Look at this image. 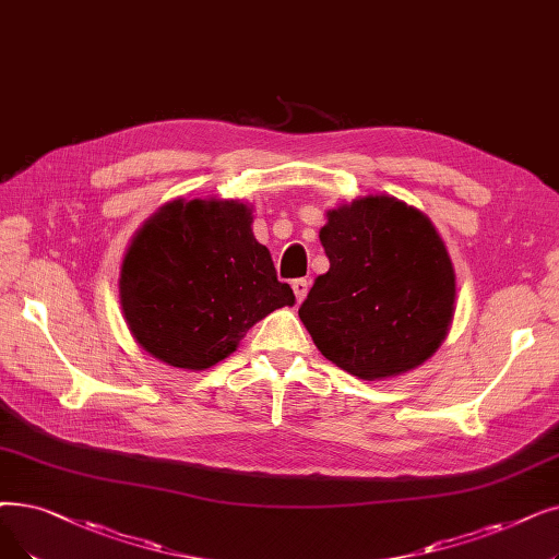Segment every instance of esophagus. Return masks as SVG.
I'll return each instance as SVG.
<instances>
[{
	"label": "esophagus",
	"instance_id": "34e87169",
	"mask_svg": "<svg viewBox=\"0 0 559 559\" xmlns=\"http://www.w3.org/2000/svg\"><path fill=\"white\" fill-rule=\"evenodd\" d=\"M308 287H310V283H308L306 278H297V281H293V289H295V297H297V301H299V304L306 299V295H308Z\"/></svg>",
	"mask_w": 559,
	"mask_h": 559
}]
</instances>
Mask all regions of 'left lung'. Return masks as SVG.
Segmentation results:
<instances>
[{"mask_svg": "<svg viewBox=\"0 0 559 559\" xmlns=\"http://www.w3.org/2000/svg\"><path fill=\"white\" fill-rule=\"evenodd\" d=\"M318 276L299 318L340 370L377 381L416 370L454 320L456 276L443 237L414 205L379 193L326 212Z\"/></svg>", "mask_w": 559, "mask_h": 559, "instance_id": "8db88e82", "label": "left lung"}]
</instances>
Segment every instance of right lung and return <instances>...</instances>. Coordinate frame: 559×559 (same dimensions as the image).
<instances>
[{
	"instance_id": "right-lung-1",
	"label": "right lung",
	"mask_w": 559,
	"mask_h": 559,
	"mask_svg": "<svg viewBox=\"0 0 559 559\" xmlns=\"http://www.w3.org/2000/svg\"><path fill=\"white\" fill-rule=\"evenodd\" d=\"M251 224L253 205L241 201L176 199L134 233L118 299L139 347L166 366L207 370L255 322L295 306Z\"/></svg>"
}]
</instances>
